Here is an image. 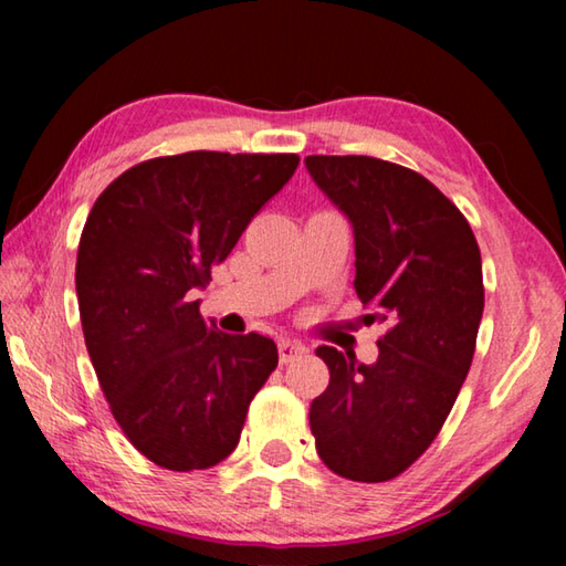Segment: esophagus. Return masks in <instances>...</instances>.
<instances>
[{"label":"esophagus","mask_w":566,"mask_h":566,"mask_svg":"<svg viewBox=\"0 0 566 566\" xmlns=\"http://www.w3.org/2000/svg\"><path fill=\"white\" fill-rule=\"evenodd\" d=\"M304 344L302 342H294V339H280V361L282 364H290L294 359H300L304 354Z\"/></svg>","instance_id":"esophagus-1"}]
</instances>
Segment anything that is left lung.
I'll return each instance as SVG.
<instances>
[{
  "instance_id": "obj_1",
  "label": "left lung",
  "mask_w": 566,
  "mask_h": 566,
  "mask_svg": "<svg viewBox=\"0 0 566 566\" xmlns=\"http://www.w3.org/2000/svg\"><path fill=\"white\" fill-rule=\"evenodd\" d=\"M354 229V290L387 324L375 364L319 347L329 387L312 401L317 454L352 482H387L427 452L472 367L484 312L472 227L432 181L375 157L304 159Z\"/></svg>"
}]
</instances>
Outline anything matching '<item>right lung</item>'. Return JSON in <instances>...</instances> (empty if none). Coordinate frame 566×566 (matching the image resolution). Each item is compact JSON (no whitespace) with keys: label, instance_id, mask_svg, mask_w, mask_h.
I'll list each match as a JSON object with an SVG mask.
<instances>
[{"label":"right lung","instance_id":"right-lung-1","mask_svg":"<svg viewBox=\"0 0 566 566\" xmlns=\"http://www.w3.org/2000/svg\"><path fill=\"white\" fill-rule=\"evenodd\" d=\"M296 165L229 151L142 161L102 191L82 229L76 296L94 371L122 432L171 472L234 452L280 361L270 337L207 324L195 292Z\"/></svg>","mask_w":566,"mask_h":566}]
</instances>
